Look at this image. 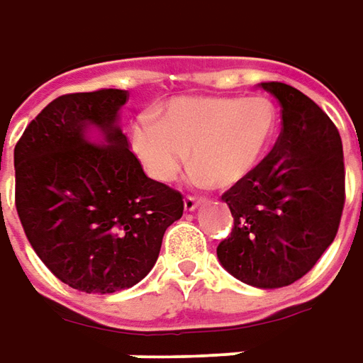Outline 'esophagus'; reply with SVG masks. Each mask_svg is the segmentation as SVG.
I'll list each match as a JSON object with an SVG mask.
<instances>
[{
  "mask_svg": "<svg viewBox=\"0 0 363 363\" xmlns=\"http://www.w3.org/2000/svg\"><path fill=\"white\" fill-rule=\"evenodd\" d=\"M199 205H201V199H197V197H186L184 199V209L189 211V213L197 209Z\"/></svg>",
  "mask_w": 363,
  "mask_h": 363,
  "instance_id": "34e87169",
  "label": "esophagus"
}]
</instances>
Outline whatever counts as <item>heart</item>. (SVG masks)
Returning <instances> with one entry per match:
<instances>
[{
    "mask_svg": "<svg viewBox=\"0 0 363 363\" xmlns=\"http://www.w3.org/2000/svg\"><path fill=\"white\" fill-rule=\"evenodd\" d=\"M276 104L266 95L177 97L164 119L143 115L130 128V150L146 176L172 184L189 160L197 184L233 187L266 158L276 136Z\"/></svg>",
    "mask_w": 363,
    "mask_h": 363,
    "instance_id": "b5f03b06",
    "label": "heart"
}]
</instances>
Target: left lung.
I'll use <instances>...</instances> for the list:
<instances>
[{
	"instance_id": "obj_1",
	"label": "left lung",
	"mask_w": 363,
	"mask_h": 363,
	"mask_svg": "<svg viewBox=\"0 0 363 363\" xmlns=\"http://www.w3.org/2000/svg\"><path fill=\"white\" fill-rule=\"evenodd\" d=\"M281 107V135L250 176L223 195L235 228L218 244L220 266L242 284L277 289L297 281L333 244L344 207L342 140L299 89L259 84Z\"/></svg>"
}]
</instances>
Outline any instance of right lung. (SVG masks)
I'll return each mask as SVG.
<instances>
[{
    "label": "right lung",
    "mask_w": 363,
    "mask_h": 363,
    "mask_svg": "<svg viewBox=\"0 0 363 363\" xmlns=\"http://www.w3.org/2000/svg\"><path fill=\"white\" fill-rule=\"evenodd\" d=\"M125 89L68 94L30 121L15 146V205L33 250L86 293L148 276L182 194L143 172L121 130Z\"/></svg>",
    "instance_id": "right-lung-1"
}]
</instances>
